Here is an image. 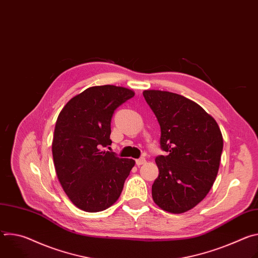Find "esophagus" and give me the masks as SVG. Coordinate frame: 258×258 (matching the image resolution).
<instances>
[{"mask_svg":"<svg viewBox=\"0 0 258 258\" xmlns=\"http://www.w3.org/2000/svg\"><path fill=\"white\" fill-rule=\"evenodd\" d=\"M145 163H146V159H145L144 157H141V158H139V159L136 160V164H137L138 166H140V165H142V164H145Z\"/></svg>","mask_w":258,"mask_h":258,"instance_id":"obj_1","label":"esophagus"}]
</instances>
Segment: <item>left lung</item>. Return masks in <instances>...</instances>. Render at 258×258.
I'll list each match as a JSON object with an SVG mask.
<instances>
[{"instance_id": "1", "label": "left lung", "mask_w": 258, "mask_h": 258, "mask_svg": "<svg viewBox=\"0 0 258 258\" xmlns=\"http://www.w3.org/2000/svg\"><path fill=\"white\" fill-rule=\"evenodd\" d=\"M143 95L159 122L160 146L167 153L155 159L159 174L152 185L153 200L164 211L186 212L205 198L215 180L222 132L211 115L186 97L158 90Z\"/></svg>"}]
</instances>
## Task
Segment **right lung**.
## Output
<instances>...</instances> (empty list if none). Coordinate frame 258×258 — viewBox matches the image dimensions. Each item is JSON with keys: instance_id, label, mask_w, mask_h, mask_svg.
I'll return each instance as SVG.
<instances>
[{"instance_id": "1", "label": "right lung", "mask_w": 258, "mask_h": 258, "mask_svg": "<svg viewBox=\"0 0 258 258\" xmlns=\"http://www.w3.org/2000/svg\"><path fill=\"white\" fill-rule=\"evenodd\" d=\"M134 96L122 87H91L70 99L58 115L52 143L57 177L70 201L84 211L113 205L136 163L102 150L112 143L114 110Z\"/></svg>"}]
</instances>
